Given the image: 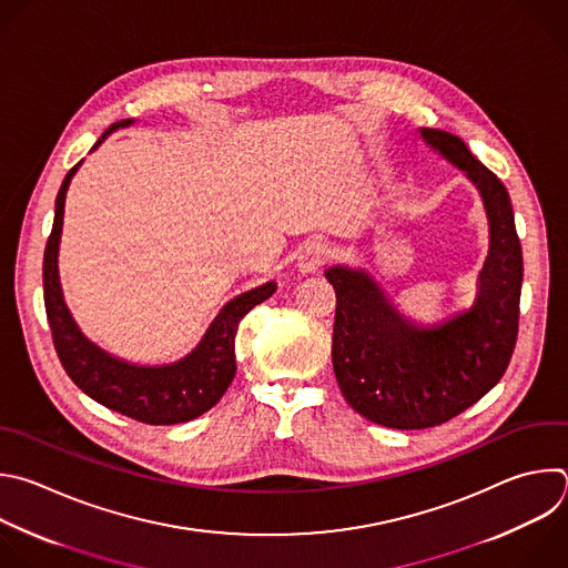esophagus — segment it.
Here are the masks:
<instances>
[{"label":"esophagus","instance_id":"1","mask_svg":"<svg viewBox=\"0 0 568 568\" xmlns=\"http://www.w3.org/2000/svg\"><path fill=\"white\" fill-rule=\"evenodd\" d=\"M332 254H334V252H332V247H329L327 243H323V241H312V243H307V245L301 250L296 267H298L301 274L316 272L321 265H325V263L332 258Z\"/></svg>","mask_w":568,"mask_h":568}]
</instances>
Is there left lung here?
Segmentation results:
<instances>
[{
  "label": "left lung",
  "mask_w": 568,
  "mask_h": 568,
  "mask_svg": "<svg viewBox=\"0 0 568 568\" xmlns=\"http://www.w3.org/2000/svg\"><path fill=\"white\" fill-rule=\"evenodd\" d=\"M424 140L477 184L490 223V252L473 307L439 323H413L361 270L329 267L336 292L332 365L345 402L397 430L442 426L477 404L504 376L519 327L521 245L504 182L462 138L422 129Z\"/></svg>",
  "instance_id": "8db88e82"
}]
</instances>
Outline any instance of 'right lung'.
<instances>
[{"mask_svg": "<svg viewBox=\"0 0 568 568\" xmlns=\"http://www.w3.org/2000/svg\"><path fill=\"white\" fill-rule=\"evenodd\" d=\"M126 124H131V120L111 124L95 142V146L113 129ZM78 166L80 162L67 173L58 192L53 230L47 241L42 267L44 307L58 358L71 376V382L109 410L151 426H169L196 419L214 408L227 393L236 374L234 343L239 325L254 305L263 303L276 292V285L265 283L230 301L210 325L199 347L175 363L133 365L106 354L78 329L64 305L58 278V245L62 234L64 199L71 175Z\"/></svg>", "mask_w": 568, "mask_h": 568, "instance_id": "right-lung-1", "label": "right lung"}]
</instances>
